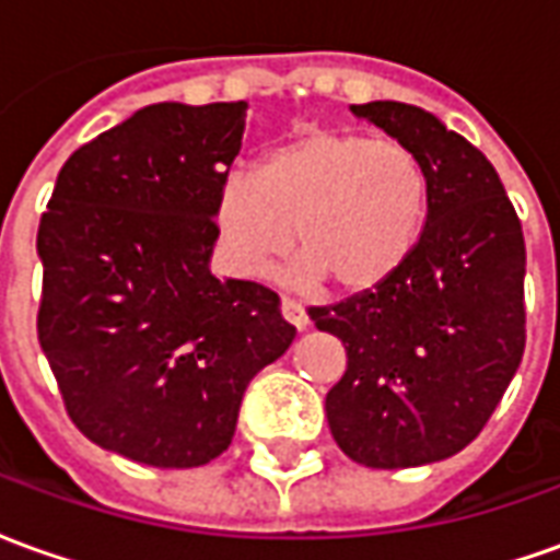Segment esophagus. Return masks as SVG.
<instances>
[{
    "label": "esophagus",
    "instance_id": "obj_1",
    "mask_svg": "<svg viewBox=\"0 0 560 560\" xmlns=\"http://www.w3.org/2000/svg\"><path fill=\"white\" fill-rule=\"evenodd\" d=\"M281 317L288 320V324H293L296 329H305V324H308V315H305V308L300 303H293V300H281Z\"/></svg>",
    "mask_w": 560,
    "mask_h": 560
}]
</instances>
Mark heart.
Wrapping results in <instances>:
<instances>
[{"label":"heart","instance_id":"obj_1","mask_svg":"<svg viewBox=\"0 0 560 560\" xmlns=\"http://www.w3.org/2000/svg\"><path fill=\"white\" fill-rule=\"evenodd\" d=\"M429 173L399 140L353 128H317L269 149L252 173L219 188L215 221L243 276L267 279L293 243L300 281L365 293L393 279L420 243Z\"/></svg>","mask_w":560,"mask_h":560}]
</instances>
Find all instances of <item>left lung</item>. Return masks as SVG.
<instances>
[{
	"label": "left lung",
	"instance_id": "left-lung-1",
	"mask_svg": "<svg viewBox=\"0 0 560 560\" xmlns=\"http://www.w3.org/2000/svg\"><path fill=\"white\" fill-rule=\"evenodd\" d=\"M351 110L420 155L429 212L393 279L308 308L348 353L327 422L341 453L365 468H417L465 450L516 375L525 236L489 159L438 116L401 102Z\"/></svg>",
	"mask_w": 560,
	"mask_h": 560
}]
</instances>
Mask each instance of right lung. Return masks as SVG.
<instances>
[{
    "mask_svg": "<svg viewBox=\"0 0 560 560\" xmlns=\"http://www.w3.org/2000/svg\"><path fill=\"white\" fill-rule=\"evenodd\" d=\"M245 102H161L62 164L38 224V341L92 444L197 468L236 432L248 381L291 348L279 293L209 272Z\"/></svg>",
    "mask_w": 560,
    "mask_h": 560,
    "instance_id": "1",
    "label": "right lung"
}]
</instances>
